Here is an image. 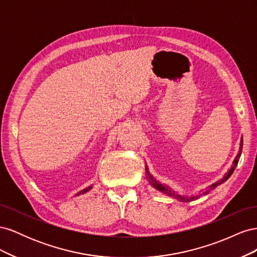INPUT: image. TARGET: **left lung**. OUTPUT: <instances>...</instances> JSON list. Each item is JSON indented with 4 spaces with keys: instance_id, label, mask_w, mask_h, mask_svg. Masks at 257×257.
I'll return each mask as SVG.
<instances>
[{
    "instance_id": "1",
    "label": "left lung",
    "mask_w": 257,
    "mask_h": 257,
    "mask_svg": "<svg viewBox=\"0 0 257 257\" xmlns=\"http://www.w3.org/2000/svg\"><path fill=\"white\" fill-rule=\"evenodd\" d=\"M241 150H242V138H241V141H240L239 152H238V154H237V157L235 158L234 162H232V166H231V168L228 170V172H227L226 174H225V176L221 179V180H219L217 182H215V183H213V184L210 185L209 188H208V190H207L206 192H204V193H203V195H206V194H208V193H209L210 191H211V190H214V189L216 188V186H219L220 184H222L223 182L226 181L227 179L231 176V174L234 173L235 167L237 166L238 162H239L240 155H241ZM146 174H147V179H148V181H149V183L153 186L154 189H157L158 191H160V192H162V193L166 194V195H168V196H170V197H174V198H177V199H179V200H182V201H189V200L197 199V198L201 195V194H199V195H196V196H191V197L180 195V194H179L178 192L174 191L172 188H169L168 185H166V184H164V183H161V182H160V181H158L157 179H155L152 175H150V173H149V168L147 167V165H146Z\"/></svg>"
}]
</instances>
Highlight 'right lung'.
<instances>
[{
	"instance_id": "right-lung-1",
	"label": "right lung",
	"mask_w": 257,
	"mask_h": 257,
	"mask_svg": "<svg viewBox=\"0 0 257 257\" xmlns=\"http://www.w3.org/2000/svg\"><path fill=\"white\" fill-rule=\"evenodd\" d=\"M92 186L93 185H90V186H87V188H85V189H83V190H81L80 192H78V193H77L76 194V195H81V194H84V193H87V192H89L91 189H92Z\"/></svg>"
}]
</instances>
